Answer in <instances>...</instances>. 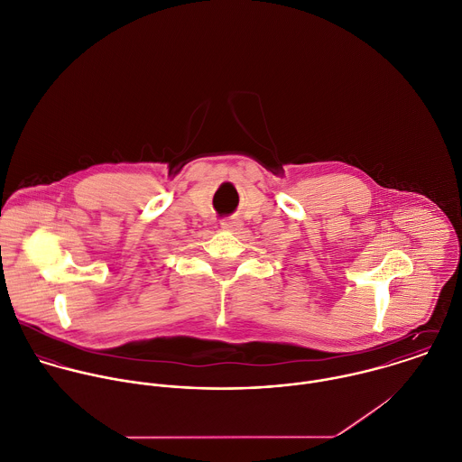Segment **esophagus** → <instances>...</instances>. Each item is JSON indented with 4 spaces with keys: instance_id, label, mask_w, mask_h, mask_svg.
Returning a JSON list of instances; mask_svg holds the SVG:
<instances>
[{
    "instance_id": "1",
    "label": "esophagus",
    "mask_w": 462,
    "mask_h": 462,
    "mask_svg": "<svg viewBox=\"0 0 462 462\" xmlns=\"http://www.w3.org/2000/svg\"><path fill=\"white\" fill-rule=\"evenodd\" d=\"M220 226H222L224 229H227V231H236V229L242 226V222H240L238 218H224V220L220 222Z\"/></svg>"
}]
</instances>
